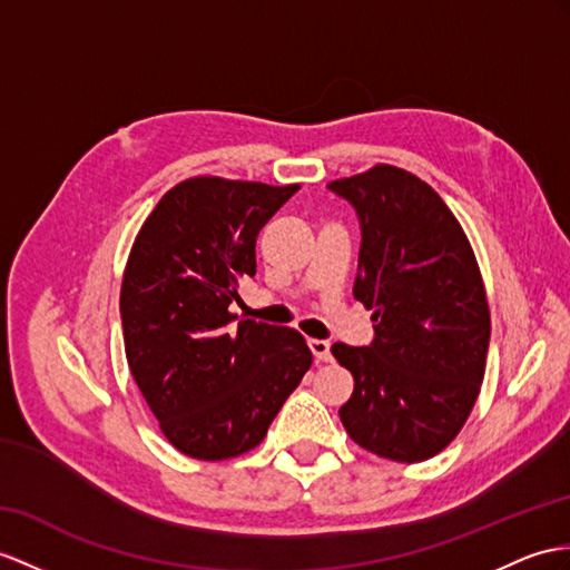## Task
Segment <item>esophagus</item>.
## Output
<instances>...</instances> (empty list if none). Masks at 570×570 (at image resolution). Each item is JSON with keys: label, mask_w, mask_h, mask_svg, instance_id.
I'll return each mask as SVG.
<instances>
[{"label": "esophagus", "mask_w": 570, "mask_h": 570, "mask_svg": "<svg viewBox=\"0 0 570 570\" xmlns=\"http://www.w3.org/2000/svg\"><path fill=\"white\" fill-rule=\"evenodd\" d=\"M309 348L316 357V363H328L331 360V343L328 341H318V338H312L309 341Z\"/></svg>", "instance_id": "esophagus-1"}]
</instances>
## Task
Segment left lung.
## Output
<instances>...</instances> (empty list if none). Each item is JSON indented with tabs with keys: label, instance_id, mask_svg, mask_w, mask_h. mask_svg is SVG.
<instances>
[{
	"label": "left lung",
	"instance_id": "left-lung-1",
	"mask_svg": "<svg viewBox=\"0 0 570 570\" xmlns=\"http://www.w3.org/2000/svg\"><path fill=\"white\" fill-rule=\"evenodd\" d=\"M328 190L357 215L353 295L374 312L370 345L331 348L355 380L338 415L384 460H430L466 423L485 372L491 316L474 252L438 193L396 166Z\"/></svg>",
	"mask_w": 570,
	"mask_h": 570
}]
</instances>
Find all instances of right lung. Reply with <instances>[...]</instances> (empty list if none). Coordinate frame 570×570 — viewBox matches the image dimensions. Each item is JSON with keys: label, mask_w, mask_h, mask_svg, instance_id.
<instances>
[{"label": "right lung", "mask_w": 570, "mask_h": 570, "mask_svg": "<svg viewBox=\"0 0 570 570\" xmlns=\"http://www.w3.org/2000/svg\"><path fill=\"white\" fill-rule=\"evenodd\" d=\"M299 186L188 178L151 210L125 266V355L161 433L188 456L254 450L312 367L295 328L234 324L256 237Z\"/></svg>", "instance_id": "obj_1"}]
</instances>
